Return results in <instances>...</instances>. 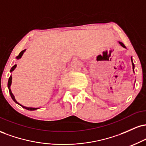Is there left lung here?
Wrapping results in <instances>:
<instances>
[{"label": "left lung", "mask_w": 146, "mask_h": 146, "mask_svg": "<svg viewBox=\"0 0 146 146\" xmlns=\"http://www.w3.org/2000/svg\"><path fill=\"white\" fill-rule=\"evenodd\" d=\"M119 43L122 46H123V47H124V48H125V46L124 44H123V43L122 42H119ZM131 61H132V68H133V71H134V68H135V64H134V63H133V62H132V58H131ZM134 73H135V72H134Z\"/></svg>", "instance_id": "left-lung-1"}]
</instances>
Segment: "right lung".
<instances>
[{
  "instance_id": "add662e5",
  "label": "right lung",
  "mask_w": 146,
  "mask_h": 146,
  "mask_svg": "<svg viewBox=\"0 0 146 146\" xmlns=\"http://www.w3.org/2000/svg\"><path fill=\"white\" fill-rule=\"evenodd\" d=\"M26 51V49H25V50H23V51H22L21 53H19V55H18V56L16 57V59H20V58H21L22 57V56H23V53H24V52ZM16 64H15L14 66H13L12 67H11V70H10V72H12L13 71H14V70L15 69V68H16ZM11 80H12V77H11V76L9 77V80H8V84H7V86H8V88H9V94H10V95H11V98H12V100H14V102H16V104H18V105H20L21 106H22L23 107V108H25V109H27V110H37V109H38V108H30V107H26V106H23V105H21V104H20L19 103H18V102L16 101V99H15V97H14V95H13V93H11V88H10V86H11Z\"/></svg>"
}]
</instances>
